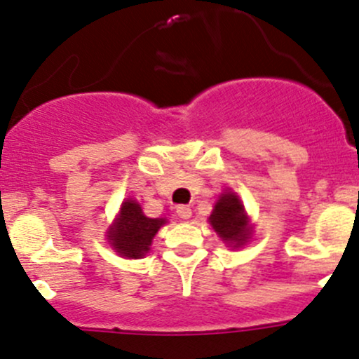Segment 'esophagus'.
<instances>
[{"instance_id": "obj_1", "label": "esophagus", "mask_w": 359, "mask_h": 359, "mask_svg": "<svg viewBox=\"0 0 359 359\" xmlns=\"http://www.w3.org/2000/svg\"><path fill=\"white\" fill-rule=\"evenodd\" d=\"M176 213H178V215L181 217V219H190L191 217V208L188 207V205H180L178 208H176Z\"/></svg>"}]
</instances>
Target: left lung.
<instances>
[{
    "label": "left lung",
    "instance_id": "left-lung-1",
    "mask_svg": "<svg viewBox=\"0 0 359 359\" xmlns=\"http://www.w3.org/2000/svg\"><path fill=\"white\" fill-rule=\"evenodd\" d=\"M210 224L215 232L225 241L233 244V248L243 245L251 236V229L248 227V217L244 213V207L237 195L225 191L217 200L215 208L210 215Z\"/></svg>",
    "mask_w": 359,
    "mask_h": 359
}]
</instances>
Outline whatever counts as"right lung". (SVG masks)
Returning a JSON list of instances; mask_svg holds the SVG:
<instances>
[{"mask_svg": "<svg viewBox=\"0 0 359 359\" xmlns=\"http://www.w3.org/2000/svg\"><path fill=\"white\" fill-rule=\"evenodd\" d=\"M166 224L164 219H149L144 215L140 205L134 200L122 203L120 215L114 227L110 229V244L126 257H142L149 251L152 237L158 229Z\"/></svg>", "mask_w": 359, "mask_h": 359, "instance_id": "add662e5", "label": "right lung"}]
</instances>
